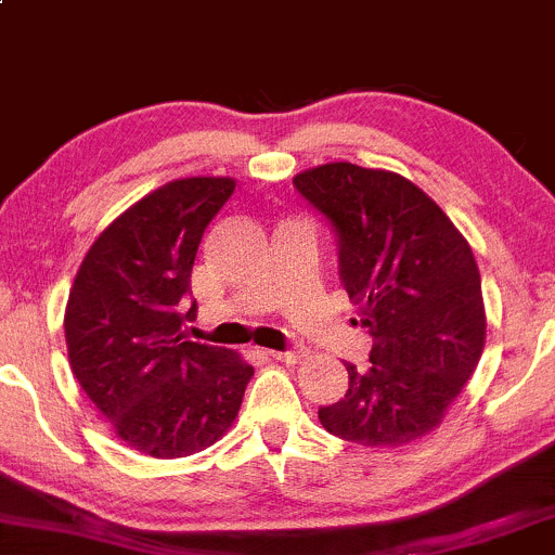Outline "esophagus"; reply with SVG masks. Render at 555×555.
<instances>
[{
  "label": "esophagus",
  "mask_w": 555,
  "mask_h": 555,
  "mask_svg": "<svg viewBox=\"0 0 555 555\" xmlns=\"http://www.w3.org/2000/svg\"><path fill=\"white\" fill-rule=\"evenodd\" d=\"M270 357H275L280 362H299L304 357V349L301 347H288L283 351H270Z\"/></svg>",
  "instance_id": "34e87169"
}]
</instances>
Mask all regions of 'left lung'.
Returning a JSON list of instances; mask_svg holds the SVG:
<instances>
[{
  "label": "left lung",
  "mask_w": 555,
  "mask_h": 555,
  "mask_svg": "<svg viewBox=\"0 0 555 555\" xmlns=\"http://www.w3.org/2000/svg\"><path fill=\"white\" fill-rule=\"evenodd\" d=\"M294 188L331 224L338 278L373 336L371 365L349 371L344 399L320 408L338 439L399 447L426 437L461 395L485 349L481 278L466 237L395 171L325 164Z\"/></svg>",
  "instance_id": "1"
}]
</instances>
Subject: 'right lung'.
I'll return each instance as SVG.
<instances>
[{"label": "right lung", "mask_w": 555, "mask_h": 555, "mask_svg": "<svg viewBox=\"0 0 555 555\" xmlns=\"http://www.w3.org/2000/svg\"><path fill=\"white\" fill-rule=\"evenodd\" d=\"M235 190L188 177L153 190L92 243L65 307L70 371L113 431L151 457H184L222 437L254 367L190 341L182 325L198 243Z\"/></svg>", "instance_id": "right-lung-1"}]
</instances>
